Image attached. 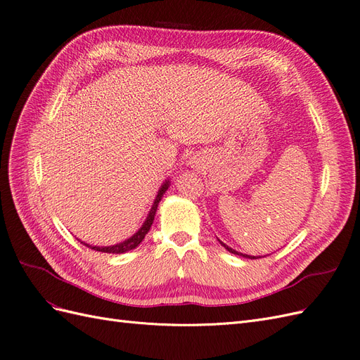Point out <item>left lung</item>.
Instances as JSON below:
<instances>
[{
	"instance_id": "obj_1",
	"label": "left lung",
	"mask_w": 360,
	"mask_h": 360,
	"mask_svg": "<svg viewBox=\"0 0 360 360\" xmlns=\"http://www.w3.org/2000/svg\"><path fill=\"white\" fill-rule=\"evenodd\" d=\"M221 245H224V243L221 242ZM224 248H225V249H228V250H230V252H231V254H234V255H242V257H245V258H250V259H254V258H257V257H250V255H245V254H240V252H237V250H234V249H231V248H228L226 245H224Z\"/></svg>"
}]
</instances>
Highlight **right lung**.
Instances as JSON below:
<instances>
[{
    "mask_svg": "<svg viewBox=\"0 0 360 360\" xmlns=\"http://www.w3.org/2000/svg\"><path fill=\"white\" fill-rule=\"evenodd\" d=\"M168 186H169V181H165V184H163V186H162V188L159 189V192H158V197H156V200H155V204H153V207H151V210H150V213H148V216H147V219H146L144 225L141 226V230H139L136 234H134L132 237L127 238V240H124L123 243H118V245H114V246H105V248L90 246V245H86V243H84V245L91 248V249H94V250H99V252H106V254H124V252H127V250L135 249L141 242L144 240V237H146V234L148 233L151 224H153L155 214H156V210H158V204H159V201L162 200L163 193H165V191L168 189ZM81 243H82V242H81Z\"/></svg>",
    "mask_w": 360,
    "mask_h": 360,
    "instance_id": "right-lung-1",
    "label": "right lung"
}]
</instances>
